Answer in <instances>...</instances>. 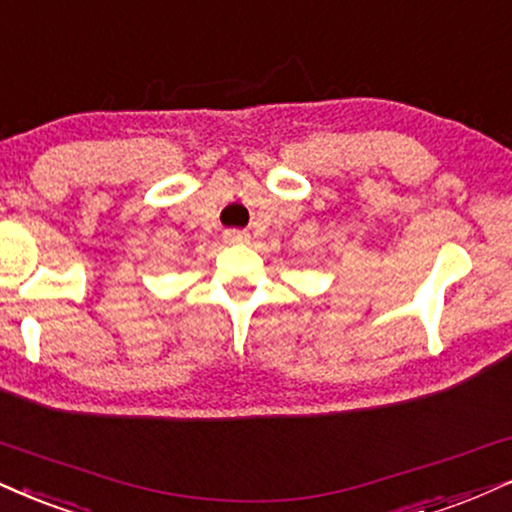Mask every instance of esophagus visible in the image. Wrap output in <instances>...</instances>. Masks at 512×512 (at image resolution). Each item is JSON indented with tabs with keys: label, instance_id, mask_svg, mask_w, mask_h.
I'll list each match as a JSON object with an SVG mask.
<instances>
[{
	"label": "esophagus",
	"instance_id": "obj_1",
	"mask_svg": "<svg viewBox=\"0 0 512 512\" xmlns=\"http://www.w3.org/2000/svg\"><path fill=\"white\" fill-rule=\"evenodd\" d=\"M223 237L227 244H249V235L242 230H225Z\"/></svg>",
	"mask_w": 512,
	"mask_h": 512
}]
</instances>
